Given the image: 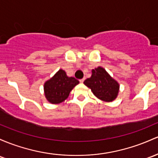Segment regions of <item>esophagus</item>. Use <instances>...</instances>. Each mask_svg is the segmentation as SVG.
<instances>
[{
  "instance_id": "esophagus-1",
  "label": "esophagus",
  "mask_w": 158,
  "mask_h": 158,
  "mask_svg": "<svg viewBox=\"0 0 158 158\" xmlns=\"http://www.w3.org/2000/svg\"><path fill=\"white\" fill-rule=\"evenodd\" d=\"M85 78H83V79H80V80H79V82H80L81 83H82V82H84V81H85Z\"/></svg>"
}]
</instances>
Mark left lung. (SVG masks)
<instances>
[{"label":"left lung","mask_w":158,"mask_h":158,"mask_svg":"<svg viewBox=\"0 0 158 158\" xmlns=\"http://www.w3.org/2000/svg\"><path fill=\"white\" fill-rule=\"evenodd\" d=\"M84 84L91 88L97 98L105 102L113 101L119 91V84L117 81L101 67L92 70V75L85 80Z\"/></svg>","instance_id":"obj_1"}]
</instances>
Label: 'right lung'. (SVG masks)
Masks as SVG:
<instances>
[{
    "instance_id": "obj_1",
    "label": "right lung",
    "mask_w": 158,
    "mask_h": 158,
    "mask_svg": "<svg viewBox=\"0 0 158 158\" xmlns=\"http://www.w3.org/2000/svg\"><path fill=\"white\" fill-rule=\"evenodd\" d=\"M79 83L74 77H68L66 72L59 70L44 84L45 97L49 103L58 104L68 98L70 91Z\"/></svg>"
}]
</instances>
